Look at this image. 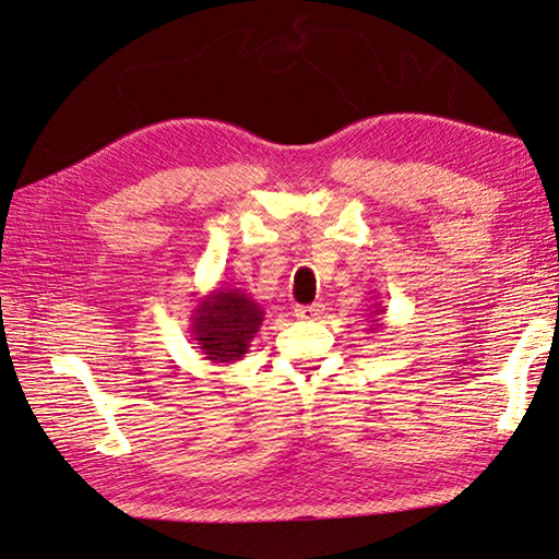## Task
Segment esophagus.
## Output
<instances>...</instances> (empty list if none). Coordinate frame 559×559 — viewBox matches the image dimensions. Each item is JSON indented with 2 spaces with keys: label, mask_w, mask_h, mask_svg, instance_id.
<instances>
[{
  "label": "esophagus",
  "mask_w": 559,
  "mask_h": 559,
  "mask_svg": "<svg viewBox=\"0 0 559 559\" xmlns=\"http://www.w3.org/2000/svg\"><path fill=\"white\" fill-rule=\"evenodd\" d=\"M319 312V307L317 305H300V307H295V317L298 319H314Z\"/></svg>",
  "instance_id": "esophagus-1"
}]
</instances>
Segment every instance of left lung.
<instances>
[{"label":"left lung","instance_id":"obj_1","mask_svg":"<svg viewBox=\"0 0 559 559\" xmlns=\"http://www.w3.org/2000/svg\"><path fill=\"white\" fill-rule=\"evenodd\" d=\"M384 314H386L384 307H379V302L370 305V312H367V319H370V331L384 329V324H382V317H384Z\"/></svg>","mask_w":559,"mask_h":559}]
</instances>
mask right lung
Masks as SVG:
<instances>
[{
    "label": "right lung",
    "mask_w": 559,
    "mask_h": 559,
    "mask_svg": "<svg viewBox=\"0 0 559 559\" xmlns=\"http://www.w3.org/2000/svg\"><path fill=\"white\" fill-rule=\"evenodd\" d=\"M192 341L204 360L230 365L242 360L257 331L264 322V310L257 300L249 298L242 290L218 286L209 295L197 298L192 314Z\"/></svg>",
    "instance_id": "obj_1"
}]
</instances>
